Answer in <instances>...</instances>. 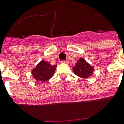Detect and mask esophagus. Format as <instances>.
Returning a JSON list of instances; mask_svg holds the SVG:
<instances>
[{"label":"esophagus","mask_w":124,"mask_h":124,"mask_svg":"<svg viewBox=\"0 0 124 124\" xmlns=\"http://www.w3.org/2000/svg\"><path fill=\"white\" fill-rule=\"evenodd\" d=\"M61 63H64V64H67V63H68V61H67V60H62V61H61Z\"/></svg>","instance_id":"obj_1"}]
</instances>
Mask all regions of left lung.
Here are the masks:
<instances>
[{
	"label": "left lung",
	"mask_w": 124,
	"mask_h": 124,
	"mask_svg": "<svg viewBox=\"0 0 124 124\" xmlns=\"http://www.w3.org/2000/svg\"><path fill=\"white\" fill-rule=\"evenodd\" d=\"M74 73L82 78H87L92 75L94 68L83 58H80L73 68Z\"/></svg>",
	"instance_id": "left-lung-1"
}]
</instances>
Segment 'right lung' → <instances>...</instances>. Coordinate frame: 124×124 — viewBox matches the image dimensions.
<instances>
[{
	"label": "right lung",
	"instance_id": "obj_1",
	"mask_svg": "<svg viewBox=\"0 0 124 124\" xmlns=\"http://www.w3.org/2000/svg\"><path fill=\"white\" fill-rule=\"evenodd\" d=\"M57 65H51L49 62L41 60L31 71L34 78L38 82L47 81L54 75Z\"/></svg>",
	"mask_w": 124,
	"mask_h": 124
}]
</instances>
